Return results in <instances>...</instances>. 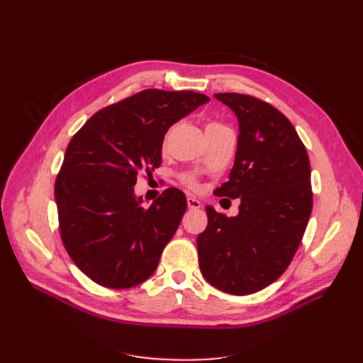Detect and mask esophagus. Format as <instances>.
Here are the masks:
<instances>
[{
	"label": "esophagus",
	"mask_w": 363,
	"mask_h": 363,
	"mask_svg": "<svg viewBox=\"0 0 363 363\" xmlns=\"http://www.w3.org/2000/svg\"><path fill=\"white\" fill-rule=\"evenodd\" d=\"M188 207L194 208V211H195V208H200L201 207V203L196 200V199H192V196H189V199H188Z\"/></svg>",
	"instance_id": "1"
}]
</instances>
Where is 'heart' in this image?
Segmentation results:
<instances>
[{
    "label": "heart",
    "mask_w": 363,
    "mask_h": 363,
    "mask_svg": "<svg viewBox=\"0 0 363 363\" xmlns=\"http://www.w3.org/2000/svg\"><path fill=\"white\" fill-rule=\"evenodd\" d=\"M227 128L228 127H225L221 123H218V121H207L206 135H212V133H216V131H223V130H227ZM182 182H183L184 186H188L191 191L199 189V183H196V180L192 177V175H184V177L182 179Z\"/></svg>",
    "instance_id": "b5f03b06"
}]
</instances>
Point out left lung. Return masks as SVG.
I'll return each mask as SVG.
<instances>
[{
  "mask_svg": "<svg viewBox=\"0 0 363 363\" xmlns=\"http://www.w3.org/2000/svg\"><path fill=\"white\" fill-rule=\"evenodd\" d=\"M239 121L233 169L215 191L239 199L227 218L207 206L196 238L200 269L216 289L255 294L286 271L312 213L311 163L291 121L276 107L244 94H215Z\"/></svg>",
  "mask_w": 363,
  "mask_h": 363,
  "instance_id": "8db88e82",
  "label": "left lung"
}]
</instances>
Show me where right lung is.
Masks as SVG:
<instances>
[{
	"instance_id": "1",
	"label": "right lung",
	"mask_w": 363,
	"mask_h": 363,
	"mask_svg": "<svg viewBox=\"0 0 363 363\" xmlns=\"http://www.w3.org/2000/svg\"><path fill=\"white\" fill-rule=\"evenodd\" d=\"M211 98L192 91H140L98 111L72 136L54 186L62 242L95 283L145 281L177 232L186 196L169 188L148 208L133 186L162 163L168 128Z\"/></svg>"
}]
</instances>
